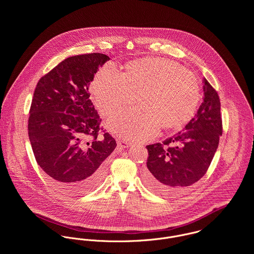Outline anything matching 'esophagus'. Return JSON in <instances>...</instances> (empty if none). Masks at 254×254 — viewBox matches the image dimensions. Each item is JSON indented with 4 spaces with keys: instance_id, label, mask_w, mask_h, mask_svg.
Listing matches in <instances>:
<instances>
[{
    "instance_id": "obj_1",
    "label": "esophagus",
    "mask_w": 254,
    "mask_h": 254,
    "mask_svg": "<svg viewBox=\"0 0 254 254\" xmlns=\"http://www.w3.org/2000/svg\"><path fill=\"white\" fill-rule=\"evenodd\" d=\"M117 145H118L120 148H127V147H129L131 145V144H129L127 142H124V141H118Z\"/></svg>"
}]
</instances>
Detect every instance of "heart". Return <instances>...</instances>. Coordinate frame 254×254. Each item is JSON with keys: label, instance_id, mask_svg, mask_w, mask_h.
Returning <instances> with one entry per match:
<instances>
[{"label": "heart", "instance_id": "heart-1", "mask_svg": "<svg viewBox=\"0 0 254 254\" xmlns=\"http://www.w3.org/2000/svg\"><path fill=\"white\" fill-rule=\"evenodd\" d=\"M91 93L104 116L132 105L138 98L140 109L125 110L108 121L111 132L129 142L149 140L161 126L180 128L193 116L200 100L196 77L163 59L129 63L124 73L107 64L96 74Z\"/></svg>", "mask_w": 254, "mask_h": 254}]
</instances>
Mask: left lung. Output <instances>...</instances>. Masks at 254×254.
<instances>
[{
    "label": "left lung",
    "instance_id": "8db88e82",
    "mask_svg": "<svg viewBox=\"0 0 254 254\" xmlns=\"http://www.w3.org/2000/svg\"><path fill=\"white\" fill-rule=\"evenodd\" d=\"M202 83L203 102L184 130L162 144L146 145L145 184L164 195H176L201 179L216 152L222 136L221 104L205 78Z\"/></svg>",
    "mask_w": 254,
    "mask_h": 254
}]
</instances>
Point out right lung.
I'll return each mask as SVG.
<instances>
[{"mask_svg": "<svg viewBox=\"0 0 254 254\" xmlns=\"http://www.w3.org/2000/svg\"><path fill=\"white\" fill-rule=\"evenodd\" d=\"M109 60L99 53L67 58L34 92L28 135L37 163L69 194L89 192L102 182L116 147L109 133L99 136L101 119L89 94L94 75Z\"/></svg>", "mask_w": 254, "mask_h": 254, "instance_id": "add662e5", "label": "right lung"}]
</instances>
